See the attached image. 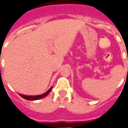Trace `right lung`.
<instances>
[{"label": "right lung", "instance_id": "1", "mask_svg": "<svg viewBox=\"0 0 128 128\" xmlns=\"http://www.w3.org/2000/svg\"><path fill=\"white\" fill-rule=\"evenodd\" d=\"M52 88V87L50 88V89H49L46 92V93L40 94V95H36V96H27V95H23V94H19V95H20L21 97H23V99H26V100H30V101L38 100V99H42V98H44V97H45V96H46L47 95L50 93V92L51 91Z\"/></svg>", "mask_w": 128, "mask_h": 128}]
</instances>
